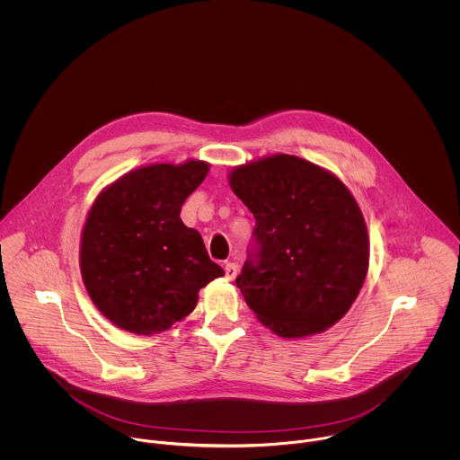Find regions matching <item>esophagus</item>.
<instances>
[{
	"label": "esophagus",
	"mask_w": 460,
	"mask_h": 460,
	"mask_svg": "<svg viewBox=\"0 0 460 460\" xmlns=\"http://www.w3.org/2000/svg\"><path fill=\"white\" fill-rule=\"evenodd\" d=\"M237 272H239V265L235 262H228L225 265V274H226V279H235L237 278Z\"/></svg>",
	"instance_id": "esophagus-1"
}]
</instances>
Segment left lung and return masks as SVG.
<instances>
[{
    "mask_svg": "<svg viewBox=\"0 0 460 460\" xmlns=\"http://www.w3.org/2000/svg\"><path fill=\"white\" fill-rule=\"evenodd\" d=\"M228 184L257 219L255 255L235 279L246 305L281 338L334 326L368 272V230L356 198L326 168L288 154L232 168Z\"/></svg>",
    "mask_w": 460,
    "mask_h": 460,
    "instance_id": "8db88e82",
    "label": "left lung"
}]
</instances>
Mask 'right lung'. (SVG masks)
Wrapping results in <instances>:
<instances>
[{"instance_id": "add662e5", "label": "right lung", "mask_w": 460, "mask_h": 460, "mask_svg": "<svg viewBox=\"0 0 460 460\" xmlns=\"http://www.w3.org/2000/svg\"><path fill=\"white\" fill-rule=\"evenodd\" d=\"M210 164L188 159L128 172L93 199L81 230L79 269L97 310L117 328L152 336L182 323L223 269L181 208Z\"/></svg>"}]
</instances>
